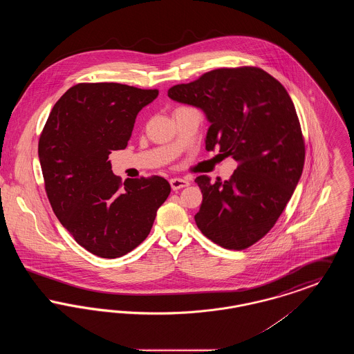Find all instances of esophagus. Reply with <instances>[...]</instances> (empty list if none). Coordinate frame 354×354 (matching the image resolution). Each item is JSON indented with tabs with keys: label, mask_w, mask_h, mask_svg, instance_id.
<instances>
[{
	"label": "esophagus",
	"mask_w": 354,
	"mask_h": 354,
	"mask_svg": "<svg viewBox=\"0 0 354 354\" xmlns=\"http://www.w3.org/2000/svg\"><path fill=\"white\" fill-rule=\"evenodd\" d=\"M169 185H171V188L174 191H178L180 188L188 187L189 182L187 179H183V178H172V179H169Z\"/></svg>",
	"instance_id": "esophagus-1"
}]
</instances>
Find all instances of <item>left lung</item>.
Returning a JSON list of instances; mask_svg holds the SVG:
<instances>
[{"label":"left lung","mask_w":354,"mask_h":354,"mask_svg":"<svg viewBox=\"0 0 354 354\" xmlns=\"http://www.w3.org/2000/svg\"><path fill=\"white\" fill-rule=\"evenodd\" d=\"M169 97L201 109L209 122L205 150L219 149L239 163L228 180L196 178L203 194L198 228L223 248H248L270 232L303 174L305 146L293 102L257 68H216L172 86Z\"/></svg>","instance_id":"8db88e82"}]
</instances>
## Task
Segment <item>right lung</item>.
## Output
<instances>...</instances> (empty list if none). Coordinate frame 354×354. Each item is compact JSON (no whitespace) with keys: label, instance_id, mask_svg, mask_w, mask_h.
<instances>
[{"label":"right lung","instance_id":"obj_1","mask_svg":"<svg viewBox=\"0 0 354 354\" xmlns=\"http://www.w3.org/2000/svg\"><path fill=\"white\" fill-rule=\"evenodd\" d=\"M158 94L127 84H75L54 104L39 138L38 158L55 216L100 257L136 248L171 192L160 176L122 183L109 160L111 151L126 149L138 113Z\"/></svg>","mask_w":354,"mask_h":354}]
</instances>
